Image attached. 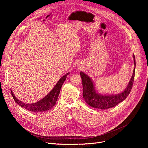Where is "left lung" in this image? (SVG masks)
<instances>
[{
  "label": "left lung",
  "mask_w": 148,
  "mask_h": 148,
  "mask_svg": "<svg viewBox=\"0 0 148 148\" xmlns=\"http://www.w3.org/2000/svg\"><path fill=\"white\" fill-rule=\"evenodd\" d=\"M133 58L135 67V57L134 54ZM135 70V67L134 69L133 74L126 89L122 92L114 95H102L98 93L95 90V86L91 78L82 71L80 72L79 74L81 77L83 87L82 96L84 100L90 107L101 110H106L116 106L125 100L130 94L134 81Z\"/></svg>",
  "instance_id": "obj_1"
}]
</instances>
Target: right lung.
<instances>
[{
	"mask_svg": "<svg viewBox=\"0 0 148 148\" xmlns=\"http://www.w3.org/2000/svg\"><path fill=\"white\" fill-rule=\"evenodd\" d=\"M69 74V73H67L64 76L62 77L57 82L53 89L47 94V95H46L43 99L37 102L33 103H27L20 101L15 97L12 91L10 90L12 95L14 101L19 105V106L30 112H40L48 111L51 108H53L55 105L56 102L58 99L61 88L64 81L66 80L67 76Z\"/></svg>",
	"mask_w": 148,
	"mask_h": 148,
	"instance_id": "1",
	"label": "right lung"
}]
</instances>
